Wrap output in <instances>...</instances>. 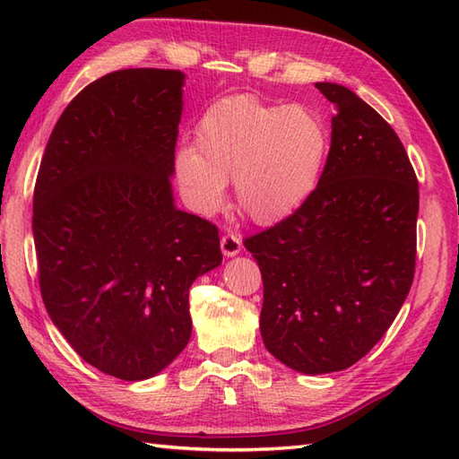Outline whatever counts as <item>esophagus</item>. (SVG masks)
<instances>
[{"label": "esophagus", "mask_w": 459, "mask_h": 459, "mask_svg": "<svg viewBox=\"0 0 459 459\" xmlns=\"http://www.w3.org/2000/svg\"><path fill=\"white\" fill-rule=\"evenodd\" d=\"M221 248L224 256H237L242 250V240L235 232H227V235H222L221 238Z\"/></svg>", "instance_id": "obj_1"}]
</instances>
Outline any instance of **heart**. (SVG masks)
<instances>
[{"label": "heart", "instance_id": "1", "mask_svg": "<svg viewBox=\"0 0 459 459\" xmlns=\"http://www.w3.org/2000/svg\"><path fill=\"white\" fill-rule=\"evenodd\" d=\"M327 153V126L307 106L235 94L204 110L195 150L175 155V178L204 214L221 207L232 179L238 211L256 224H274L314 195Z\"/></svg>", "mask_w": 459, "mask_h": 459}]
</instances>
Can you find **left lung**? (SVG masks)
<instances>
[{"instance_id":"left-lung-1","label":"left lung","mask_w":459,"mask_h":459,"mask_svg":"<svg viewBox=\"0 0 459 459\" xmlns=\"http://www.w3.org/2000/svg\"><path fill=\"white\" fill-rule=\"evenodd\" d=\"M314 195L288 219L245 238L258 262L266 349L306 375L343 370L373 349L411 291L418 179L383 116L341 84Z\"/></svg>"}]
</instances>
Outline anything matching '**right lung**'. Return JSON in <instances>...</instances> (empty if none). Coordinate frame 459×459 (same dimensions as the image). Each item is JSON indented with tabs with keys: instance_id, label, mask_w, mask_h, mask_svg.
Wrapping results in <instances>:
<instances>
[{
	"instance_id": "add662e5",
	"label": "right lung",
	"mask_w": 459,
	"mask_h": 459,
	"mask_svg": "<svg viewBox=\"0 0 459 459\" xmlns=\"http://www.w3.org/2000/svg\"><path fill=\"white\" fill-rule=\"evenodd\" d=\"M183 79L124 68L91 82L55 124L35 181L45 307L86 363L122 380L181 353L189 288L222 260L217 224L173 204Z\"/></svg>"
}]
</instances>
